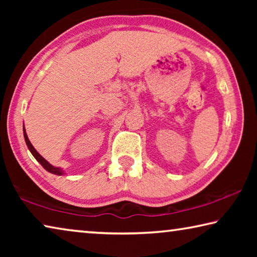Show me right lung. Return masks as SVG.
Here are the masks:
<instances>
[{"label":"right lung","instance_id":"obj_1","mask_svg":"<svg viewBox=\"0 0 257 257\" xmlns=\"http://www.w3.org/2000/svg\"><path fill=\"white\" fill-rule=\"evenodd\" d=\"M24 137H25L26 144H27L28 149H29V151H30V153H32V154L34 155V158L36 159V160L38 161V162L41 163L42 167L44 168L46 171L53 173V175H56V176H62V175H64V171L62 170V169L59 168V167H53V165L47 162V161H46L44 158H43V156H42L40 153H38V152H37L36 150L34 149V146L32 145V143H30V141L28 139L27 134H26L25 127H24Z\"/></svg>","mask_w":257,"mask_h":257}]
</instances>
